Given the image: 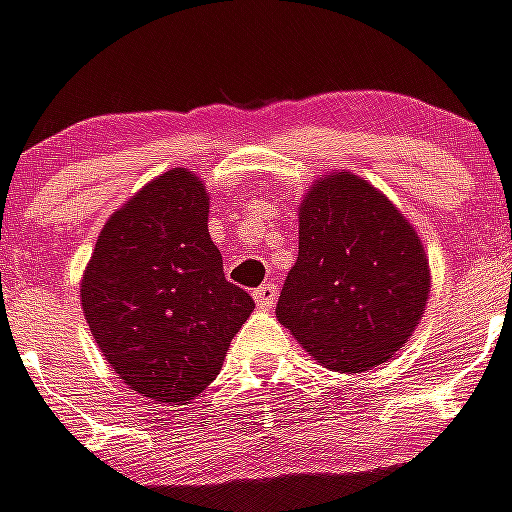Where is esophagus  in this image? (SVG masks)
<instances>
[{
    "label": "esophagus",
    "instance_id": "obj_1",
    "mask_svg": "<svg viewBox=\"0 0 512 512\" xmlns=\"http://www.w3.org/2000/svg\"><path fill=\"white\" fill-rule=\"evenodd\" d=\"M277 295H279L277 284H264V287H259L256 292H253V300H256L259 310H271V307L277 305Z\"/></svg>",
    "mask_w": 512,
    "mask_h": 512
}]
</instances>
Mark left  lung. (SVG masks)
<instances>
[{
  "label": "left lung",
  "mask_w": 512,
  "mask_h": 512,
  "mask_svg": "<svg viewBox=\"0 0 512 512\" xmlns=\"http://www.w3.org/2000/svg\"><path fill=\"white\" fill-rule=\"evenodd\" d=\"M431 297L410 220L372 182L330 171L300 202V253L277 318L325 369L361 374L408 343Z\"/></svg>",
  "instance_id": "left-lung-1"
}]
</instances>
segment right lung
<instances>
[{
	"label": "right lung",
	"instance_id": "right-lung-1",
	"mask_svg": "<svg viewBox=\"0 0 512 512\" xmlns=\"http://www.w3.org/2000/svg\"><path fill=\"white\" fill-rule=\"evenodd\" d=\"M210 192L189 169L151 179L94 243L81 307L117 379L153 402L187 405L223 369L253 312L207 233Z\"/></svg>",
	"mask_w": 512,
	"mask_h": 512
}]
</instances>
